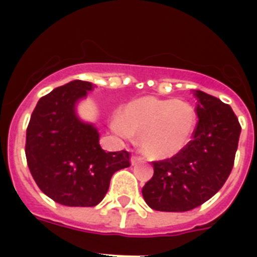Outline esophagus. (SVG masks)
I'll use <instances>...</instances> for the list:
<instances>
[{
  "label": "esophagus",
  "mask_w": 257,
  "mask_h": 257,
  "mask_svg": "<svg viewBox=\"0 0 257 257\" xmlns=\"http://www.w3.org/2000/svg\"><path fill=\"white\" fill-rule=\"evenodd\" d=\"M143 161V158L139 156H132V158H131V162H132V165H136V164H139V162Z\"/></svg>",
  "instance_id": "obj_1"
}]
</instances>
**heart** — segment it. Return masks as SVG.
Here are the masks:
<instances>
[{"mask_svg": "<svg viewBox=\"0 0 257 257\" xmlns=\"http://www.w3.org/2000/svg\"><path fill=\"white\" fill-rule=\"evenodd\" d=\"M198 114L189 101L153 96L131 101L118 114L114 129L140 136V147L153 160L178 156L193 139Z\"/></svg>", "mask_w": 257, "mask_h": 257, "instance_id": "obj_1", "label": "heart"}]
</instances>
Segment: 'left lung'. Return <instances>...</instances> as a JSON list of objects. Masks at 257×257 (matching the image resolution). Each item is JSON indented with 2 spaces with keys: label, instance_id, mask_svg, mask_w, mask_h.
Returning a JSON list of instances; mask_svg holds the SVG:
<instances>
[{
  "label": "left lung",
  "instance_id": "left-lung-1",
  "mask_svg": "<svg viewBox=\"0 0 257 257\" xmlns=\"http://www.w3.org/2000/svg\"><path fill=\"white\" fill-rule=\"evenodd\" d=\"M198 123L178 156L153 162L154 175L142 189L151 209L186 212L212 198L231 173L241 125L220 99L195 90Z\"/></svg>",
  "mask_w": 257,
  "mask_h": 257
}]
</instances>
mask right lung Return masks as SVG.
I'll return each instance as SVG.
<instances>
[{
	"mask_svg": "<svg viewBox=\"0 0 257 257\" xmlns=\"http://www.w3.org/2000/svg\"><path fill=\"white\" fill-rule=\"evenodd\" d=\"M92 88L75 79L42 96L26 132V158L37 186L66 206L97 205L112 175L131 165L128 151H104L97 129L77 117V101Z\"/></svg>",
	"mask_w": 257,
	"mask_h": 257,
	"instance_id": "obj_1",
	"label": "right lung"
}]
</instances>
